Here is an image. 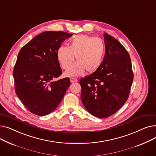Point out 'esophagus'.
<instances>
[{"label": "esophagus", "instance_id": "obj_1", "mask_svg": "<svg viewBox=\"0 0 156 156\" xmlns=\"http://www.w3.org/2000/svg\"><path fill=\"white\" fill-rule=\"evenodd\" d=\"M78 79L76 78H70V81L71 83H74V82H76V81H77Z\"/></svg>", "mask_w": 156, "mask_h": 156}]
</instances>
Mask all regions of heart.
<instances>
[{
  "label": "heart",
  "instance_id": "b5f03b06",
  "mask_svg": "<svg viewBox=\"0 0 156 156\" xmlns=\"http://www.w3.org/2000/svg\"><path fill=\"white\" fill-rule=\"evenodd\" d=\"M105 52L103 40L95 37L79 35L73 38L68 46H60L57 59L64 69H68L75 59L77 61L65 73L66 76H78L85 69L88 73L96 71L101 65Z\"/></svg>",
  "mask_w": 156,
  "mask_h": 156
}]
</instances>
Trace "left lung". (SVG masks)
<instances>
[{"instance_id":"8db88e82","label":"left lung","mask_w":156,"mask_h":156,"mask_svg":"<svg viewBox=\"0 0 156 156\" xmlns=\"http://www.w3.org/2000/svg\"><path fill=\"white\" fill-rule=\"evenodd\" d=\"M104 60L95 72L81 78V99L93 116L108 118L121 108L129 97L133 80L129 55L122 44L104 33Z\"/></svg>"}]
</instances>
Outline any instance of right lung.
I'll use <instances>...</instances> for the list:
<instances>
[{
    "label": "right lung",
    "instance_id": "right-lung-1",
    "mask_svg": "<svg viewBox=\"0 0 156 156\" xmlns=\"http://www.w3.org/2000/svg\"><path fill=\"white\" fill-rule=\"evenodd\" d=\"M73 34L45 31L24 45L14 67L15 92L31 113L45 116L58 106L69 87V78L54 81L62 70L57 51Z\"/></svg>",
    "mask_w": 156,
    "mask_h": 156
}]
</instances>
